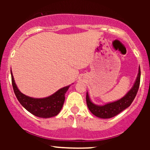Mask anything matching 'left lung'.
I'll return each mask as SVG.
<instances>
[{"label":"left lung","mask_w":150,"mask_h":150,"mask_svg":"<svg viewBox=\"0 0 150 150\" xmlns=\"http://www.w3.org/2000/svg\"><path fill=\"white\" fill-rule=\"evenodd\" d=\"M140 82V68L139 67L138 73L136 77L133 86L132 88L127 92L124 97L120 98L118 100L109 102L104 105H97L91 101L88 92H87L86 101L87 107L92 114L100 118H110L116 116L125 108L130 106L135 99Z\"/></svg>","instance_id":"8db88e82"}]
</instances>
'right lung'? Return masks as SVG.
I'll list each match as a JSON object with an SVG mask.
<instances>
[{
  "mask_svg": "<svg viewBox=\"0 0 150 150\" xmlns=\"http://www.w3.org/2000/svg\"><path fill=\"white\" fill-rule=\"evenodd\" d=\"M12 85L15 94L19 102L32 114L43 118H48L57 116L61 111L65 101V94L70 86L58 89L52 95L44 98H33L25 95L19 90L15 84L12 70Z\"/></svg>",
  "mask_w": 150,
  "mask_h": 150,
  "instance_id": "obj_1",
  "label": "right lung"
}]
</instances>
